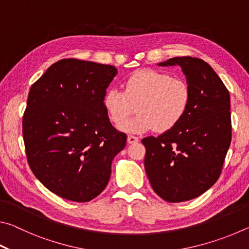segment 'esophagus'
Returning <instances> with one entry per match:
<instances>
[{
  "label": "esophagus",
  "instance_id": "esophagus-1",
  "mask_svg": "<svg viewBox=\"0 0 249 249\" xmlns=\"http://www.w3.org/2000/svg\"><path fill=\"white\" fill-rule=\"evenodd\" d=\"M138 142V137L132 136V135H128L127 136V142L128 144H135V142Z\"/></svg>",
  "mask_w": 249,
  "mask_h": 249
}]
</instances>
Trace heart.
I'll return each instance as SVG.
<instances>
[{
  "label": "heart",
  "mask_w": 249,
  "mask_h": 249,
  "mask_svg": "<svg viewBox=\"0 0 249 249\" xmlns=\"http://www.w3.org/2000/svg\"><path fill=\"white\" fill-rule=\"evenodd\" d=\"M191 101L189 84L180 78L153 69H142L125 80L124 90L112 88L104 95L103 104L108 119L119 125L137 107L139 114L120 129L129 134H142L156 129L165 133L178 125Z\"/></svg>",
  "instance_id": "b5f03b06"
}]
</instances>
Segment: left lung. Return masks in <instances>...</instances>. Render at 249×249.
Wrapping results in <instances>:
<instances>
[{
  "mask_svg": "<svg viewBox=\"0 0 249 249\" xmlns=\"http://www.w3.org/2000/svg\"><path fill=\"white\" fill-rule=\"evenodd\" d=\"M158 66H180L191 90L180 123L142 141L151 187L161 199L176 203L201 196L220 177L231 140L230 93L202 59L175 57Z\"/></svg>",
  "mask_w": 249,
  "mask_h": 249,
  "instance_id": "left-lung-1",
  "label": "left lung"
}]
</instances>
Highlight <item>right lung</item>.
Listing matches in <instances>:
<instances>
[{
    "mask_svg": "<svg viewBox=\"0 0 249 249\" xmlns=\"http://www.w3.org/2000/svg\"><path fill=\"white\" fill-rule=\"evenodd\" d=\"M114 66L62 59L33 84L23 117L28 165L49 191L74 202L102 192L126 135L109 122L103 100Z\"/></svg>",
    "mask_w": 249,
    "mask_h": 249,
    "instance_id": "right-lung-1",
    "label": "right lung"
}]
</instances>
